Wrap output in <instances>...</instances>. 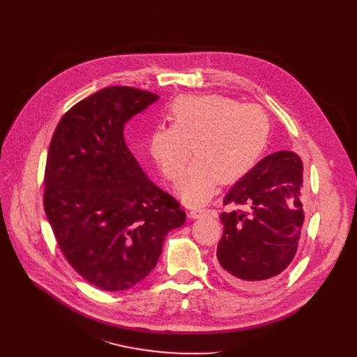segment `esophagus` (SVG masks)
Returning <instances> with one entry per match:
<instances>
[{
    "instance_id": "34e87169",
    "label": "esophagus",
    "mask_w": 357,
    "mask_h": 357,
    "mask_svg": "<svg viewBox=\"0 0 357 357\" xmlns=\"http://www.w3.org/2000/svg\"><path fill=\"white\" fill-rule=\"evenodd\" d=\"M205 215L208 217H217V213L214 210H208V208H194L191 213H190V217L192 218H202Z\"/></svg>"
}]
</instances>
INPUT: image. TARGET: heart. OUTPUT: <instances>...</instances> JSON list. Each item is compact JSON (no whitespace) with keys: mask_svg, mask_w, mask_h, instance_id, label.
Masks as SVG:
<instances>
[{"mask_svg":"<svg viewBox=\"0 0 357 357\" xmlns=\"http://www.w3.org/2000/svg\"><path fill=\"white\" fill-rule=\"evenodd\" d=\"M171 126L150 135V155L169 181H176L192 156L198 159L178 183L190 205L208 202L220 183L245 178L257 163L269 137V120L257 105H241L224 96H183L167 112Z\"/></svg>","mask_w":357,"mask_h":357,"instance_id":"obj_1","label":"heart"}]
</instances>
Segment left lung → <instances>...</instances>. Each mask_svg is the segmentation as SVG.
Returning <instances> with one entry per match:
<instances>
[{
  "label": "left lung",
  "mask_w": 357,
  "mask_h": 357,
  "mask_svg": "<svg viewBox=\"0 0 357 357\" xmlns=\"http://www.w3.org/2000/svg\"><path fill=\"white\" fill-rule=\"evenodd\" d=\"M246 210L222 213L220 275L236 288L269 287L292 261L304 224L303 162L288 150L261 159L224 198Z\"/></svg>",
  "instance_id": "obj_1"
}]
</instances>
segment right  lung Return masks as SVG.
<instances>
[{
    "mask_svg": "<svg viewBox=\"0 0 357 357\" xmlns=\"http://www.w3.org/2000/svg\"><path fill=\"white\" fill-rule=\"evenodd\" d=\"M159 96L108 86L75 104L50 140L45 213L56 241L89 284L124 291L149 275L181 204L149 181L124 142V124Z\"/></svg>",
    "mask_w": 357,
    "mask_h": 357,
    "instance_id": "add662e5",
    "label": "right lung"
}]
</instances>
